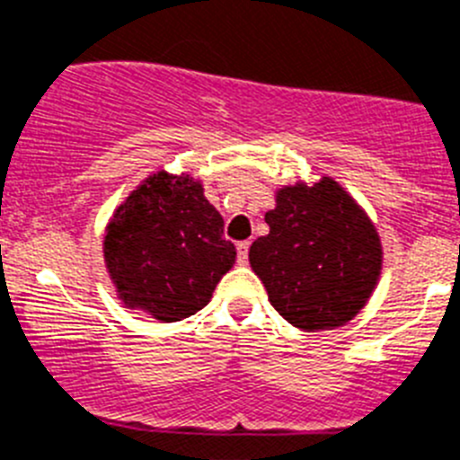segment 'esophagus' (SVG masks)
Here are the masks:
<instances>
[{
  "instance_id": "34e87169",
  "label": "esophagus",
  "mask_w": 460,
  "mask_h": 460,
  "mask_svg": "<svg viewBox=\"0 0 460 460\" xmlns=\"http://www.w3.org/2000/svg\"><path fill=\"white\" fill-rule=\"evenodd\" d=\"M247 254H250V243L247 240H243V243H238V263L243 266V263H247Z\"/></svg>"
}]
</instances>
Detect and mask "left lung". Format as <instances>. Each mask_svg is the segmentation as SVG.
Masks as SVG:
<instances>
[{
  "label": "left lung",
  "instance_id": "obj_1",
  "mask_svg": "<svg viewBox=\"0 0 460 460\" xmlns=\"http://www.w3.org/2000/svg\"><path fill=\"white\" fill-rule=\"evenodd\" d=\"M270 234L250 247L270 305L307 332L349 323L367 305L383 266L376 226L337 181L287 185L266 213Z\"/></svg>",
  "mask_w": 460,
  "mask_h": 460
}]
</instances>
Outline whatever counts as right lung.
Wrapping results in <instances>:
<instances>
[{"label":"right lung","instance_id":"add662e5","mask_svg":"<svg viewBox=\"0 0 460 460\" xmlns=\"http://www.w3.org/2000/svg\"><path fill=\"white\" fill-rule=\"evenodd\" d=\"M225 220L188 173H153L110 220L105 266L119 297L163 323L183 321L210 302L235 263Z\"/></svg>","mask_w":460,"mask_h":460}]
</instances>
